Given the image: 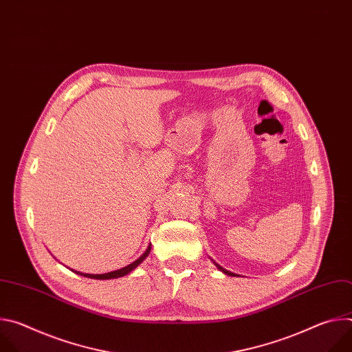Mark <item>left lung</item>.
I'll use <instances>...</instances> for the list:
<instances>
[{
	"instance_id": "8db88e82",
	"label": "left lung",
	"mask_w": 352,
	"mask_h": 352,
	"mask_svg": "<svg viewBox=\"0 0 352 352\" xmlns=\"http://www.w3.org/2000/svg\"><path fill=\"white\" fill-rule=\"evenodd\" d=\"M212 262H213V263H214V265H216V267H217V269H219V270H220V272H223V273H224V274H227V276H238V274H235V273H231V272H228V270H226V269H224V267H221V266H220V265H217V263H216V262H214V261H213V259H212Z\"/></svg>"
}]
</instances>
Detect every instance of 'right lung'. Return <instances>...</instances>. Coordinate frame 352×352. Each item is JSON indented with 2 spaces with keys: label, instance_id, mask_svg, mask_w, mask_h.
<instances>
[{
  "label": "right lung",
  "instance_id": "obj_1",
  "mask_svg": "<svg viewBox=\"0 0 352 352\" xmlns=\"http://www.w3.org/2000/svg\"><path fill=\"white\" fill-rule=\"evenodd\" d=\"M150 249H152V243H148V246L146 248L144 252H143L135 262H132L131 265H128V266H125V267H122V269L114 270V272H109V273H104V274H89V273H82V272H76V270H75V273L79 274V276H85V277H87V278H94V280H111V278L124 277V276L129 274L131 272H133V270L148 256ZM72 272H74V270H72Z\"/></svg>",
  "mask_w": 352,
  "mask_h": 352
}]
</instances>
